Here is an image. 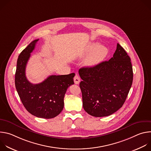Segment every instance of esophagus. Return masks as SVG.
I'll return each mask as SVG.
<instances>
[{"label": "esophagus", "instance_id": "obj_1", "mask_svg": "<svg viewBox=\"0 0 151 151\" xmlns=\"http://www.w3.org/2000/svg\"><path fill=\"white\" fill-rule=\"evenodd\" d=\"M74 82L75 84H79L80 82V78L78 75H75L74 77Z\"/></svg>", "mask_w": 151, "mask_h": 151}]
</instances>
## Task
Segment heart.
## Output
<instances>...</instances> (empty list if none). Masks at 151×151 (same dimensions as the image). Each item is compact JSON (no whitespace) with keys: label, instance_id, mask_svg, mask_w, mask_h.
Returning a JSON list of instances; mask_svg holds the SVG:
<instances>
[{"label":"heart","instance_id":"obj_1","mask_svg":"<svg viewBox=\"0 0 151 151\" xmlns=\"http://www.w3.org/2000/svg\"><path fill=\"white\" fill-rule=\"evenodd\" d=\"M91 53L85 61V64L88 67L94 66L101 62L108 54V50L103 45L100 46L98 42H93L85 48L82 56Z\"/></svg>","mask_w":151,"mask_h":151}]
</instances>
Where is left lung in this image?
I'll list each match as a JSON object with an SVG mask.
<instances>
[{"label":"left lung","mask_w":151,"mask_h":151,"mask_svg":"<svg viewBox=\"0 0 151 151\" xmlns=\"http://www.w3.org/2000/svg\"><path fill=\"white\" fill-rule=\"evenodd\" d=\"M84 110L95 117L112 115L124 104L133 78L131 59L117 44L109 61L79 70Z\"/></svg>","instance_id":"8db88e82"}]
</instances>
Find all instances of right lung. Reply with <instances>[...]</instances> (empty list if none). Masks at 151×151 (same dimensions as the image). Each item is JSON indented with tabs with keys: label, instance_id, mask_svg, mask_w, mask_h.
Wrapping results in <instances>:
<instances>
[{
	"label": "right lung",
	"instance_id": "1",
	"mask_svg": "<svg viewBox=\"0 0 151 151\" xmlns=\"http://www.w3.org/2000/svg\"><path fill=\"white\" fill-rule=\"evenodd\" d=\"M38 40L32 41L19 55L15 84L21 102L29 113L38 118L50 119L63 109L64 95L69 86L74 84L75 74L51 75L41 83H30L26 76V68Z\"/></svg>",
	"mask_w": 151,
	"mask_h": 151
}]
</instances>
